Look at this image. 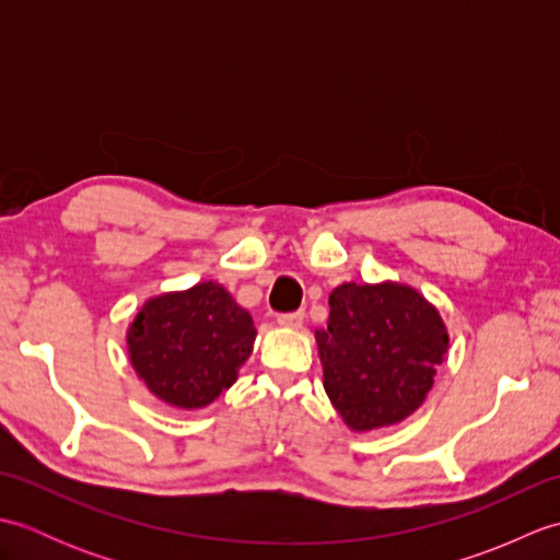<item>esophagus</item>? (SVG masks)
Instances as JSON below:
<instances>
[{
	"label": "esophagus",
	"mask_w": 560,
	"mask_h": 560,
	"mask_svg": "<svg viewBox=\"0 0 560 560\" xmlns=\"http://www.w3.org/2000/svg\"><path fill=\"white\" fill-rule=\"evenodd\" d=\"M303 317H305V313H303V311H299V313H283V315H279V317H277V323H279L281 327L299 329V327L303 325Z\"/></svg>",
	"instance_id": "1"
}]
</instances>
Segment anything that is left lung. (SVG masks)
Returning <instances> with one entry per match:
<instances>
[{"label": "left lung", "instance_id": "1", "mask_svg": "<svg viewBox=\"0 0 560 560\" xmlns=\"http://www.w3.org/2000/svg\"><path fill=\"white\" fill-rule=\"evenodd\" d=\"M325 392L351 431L399 423L421 407L450 337L435 305L407 283H341L315 331Z\"/></svg>", "mask_w": 560, "mask_h": 560}]
</instances>
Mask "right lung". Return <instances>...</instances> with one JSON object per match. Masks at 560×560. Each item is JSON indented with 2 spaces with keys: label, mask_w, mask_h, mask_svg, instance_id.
Returning <instances> with one entry per match:
<instances>
[{
  "label": "right lung",
  "mask_w": 560,
  "mask_h": 560,
  "mask_svg": "<svg viewBox=\"0 0 560 560\" xmlns=\"http://www.w3.org/2000/svg\"><path fill=\"white\" fill-rule=\"evenodd\" d=\"M255 323L217 281L149 299L127 329L137 375L161 401L201 409L229 389L253 353Z\"/></svg>",
  "instance_id": "right-lung-1"
}]
</instances>
